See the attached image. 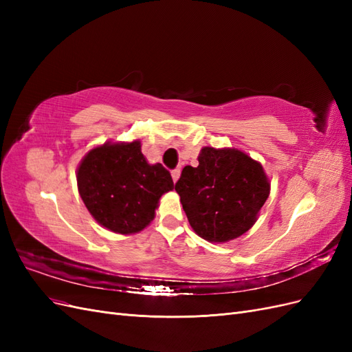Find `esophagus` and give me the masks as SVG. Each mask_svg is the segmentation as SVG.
Returning a JSON list of instances; mask_svg holds the SVG:
<instances>
[{
  "instance_id": "esophagus-1",
  "label": "esophagus",
  "mask_w": 352,
  "mask_h": 352,
  "mask_svg": "<svg viewBox=\"0 0 352 352\" xmlns=\"http://www.w3.org/2000/svg\"><path fill=\"white\" fill-rule=\"evenodd\" d=\"M179 177H180V167L175 168L173 172H172V179H173V182H177Z\"/></svg>"
}]
</instances>
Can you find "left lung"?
<instances>
[{"label": "left lung", "mask_w": 352, "mask_h": 352, "mask_svg": "<svg viewBox=\"0 0 352 352\" xmlns=\"http://www.w3.org/2000/svg\"><path fill=\"white\" fill-rule=\"evenodd\" d=\"M175 189L197 235L225 243L254 226L270 195V180L247 153L204 146L198 166H186Z\"/></svg>", "instance_id": "8db88e82"}]
</instances>
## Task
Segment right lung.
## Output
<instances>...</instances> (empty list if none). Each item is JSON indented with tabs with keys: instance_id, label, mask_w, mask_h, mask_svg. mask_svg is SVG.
<instances>
[{
	"instance_id": "right-lung-1",
	"label": "right lung",
	"mask_w": 352,
	"mask_h": 352,
	"mask_svg": "<svg viewBox=\"0 0 352 352\" xmlns=\"http://www.w3.org/2000/svg\"><path fill=\"white\" fill-rule=\"evenodd\" d=\"M76 180L91 216L119 235L144 230L155 217L160 198L175 188L162 164L146 162L140 140L94 146L80 160Z\"/></svg>"
}]
</instances>
